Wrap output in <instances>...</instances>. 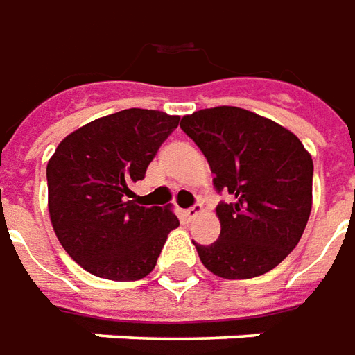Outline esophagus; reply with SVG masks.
<instances>
[{"label": "esophagus", "mask_w": 355, "mask_h": 355, "mask_svg": "<svg viewBox=\"0 0 355 355\" xmlns=\"http://www.w3.org/2000/svg\"><path fill=\"white\" fill-rule=\"evenodd\" d=\"M201 212H202L201 205H193V207H189V209L183 210V216H185L187 220H193L197 214H201Z\"/></svg>", "instance_id": "esophagus-1"}]
</instances>
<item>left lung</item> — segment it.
Listing matches in <instances>:
<instances>
[{
	"mask_svg": "<svg viewBox=\"0 0 355 355\" xmlns=\"http://www.w3.org/2000/svg\"><path fill=\"white\" fill-rule=\"evenodd\" d=\"M180 127L201 148L220 202V238L195 243L220 278H253L280 265L297 245L313 205V160L302 141L276 121L236 106L183 116Z\"/></svg>",
	"mask_w": 355,
	"mask_h": 355,
	"instance_id": "obj_1",
	"label": "left lung"
}]
</instances>
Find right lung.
<instances>
[{
  "label": "right lung",
  "mask_w": 355,
  "mask_h": 355,
  "mask_svg": "<svg viewBox=\"0 0 355 355\" xmlns=\"http://www.w3.org/2000/svg\"><path fill=\"white\" fill-rule=\"evenodd\" d=\"M178 123L166 112L129 107L79 127L55 148L46 168L51 226L90 275L145 278L180 226L170 207H143L131 191Z\"/></svg>",
  "instance_id": "add662e5"
}]
</instances>
